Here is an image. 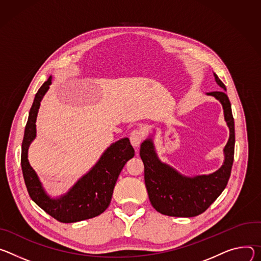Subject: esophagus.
I'll list each match as a JSON object with an SVG mask.
<instances>
[{"label": "esophagus", "mask_w": 261, "mask_h": 261, "mask_svg": "<svg viewBox=\"0 0 261 261\" xmlns=\"http://www.w3.org/2000/svg\"><path fill=\"white\" fill-rule=\"evenodd\" d=\"M144 136H145V133H144V130L142 128H138V129H135L130 133V136H129V140H130V143L132 145L137 148L141 142L143 141L144 139Z\"/></svg>", "instance_id": "34e87169"}]
</instances>
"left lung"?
<instances>
[{"label":"left lung","instance_id":"1","mask_svg":"<svg viewBox=\"0 0 261 261\" xmlns=\"http://www.w3.org/2000/svg\"><path fill=\"white\" fill-rule=\"evenodd\" d=\"M217 84L226 87L214 73ZM218 99L224 110V118L229 127V139L224 148V163L219 170L208 175L189 177L173 167L160 161L152 139L141 144L140 156L144 164V178L151 205L159 213L170 217L191 218L204 213L227 186L234 158V119L231 103L224 91L206 93Z\"/></svg>","mask_w":261,"mask_h":261}]
</instances>
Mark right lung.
<instances>
[{
	"mask_svg": "<svg viewBox=\"0 0 261 261\" xmlns=\"http://www.w3.org/2000/svg\"><path fill=\"white\" fill-rule=\"evenodd\" d=\"M51 84V75L40 87L29 112L21 144V170L29 195L46 214L62 223H74L102 214L112 199L113 191L126 162L135 150L128 138L113 143L92 169L59 198H50L28 160V149L36 137V118L40 101Z\"/></svg>",
	"mask_w": 261,
	"mask_h": 261,
	"instance_id": "obj_1",
	"label": "right lung"
}]
</instances>
